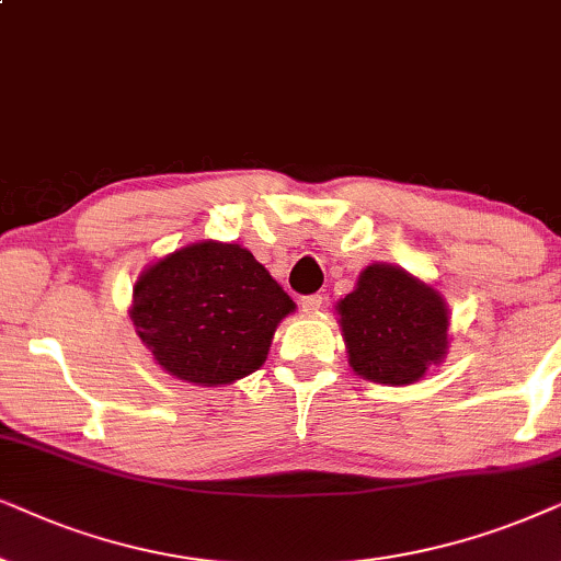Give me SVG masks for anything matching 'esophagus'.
<instances>
[{
	"mask_svg": "<svg viewBox=\"0 0 561 561\" xmlns=\"http://www.w3.org/2000/svg\"><path fill=\"white\" fill-rule=\"evenodd\" d=\"M300 305H302L305 312H318L320 308H323V295H308V297H302Z\"/></svg>",
	"mask_w": 561,
	"mask_h": 561,
	"instance_id": "1",
	"label": "esophagus"
}]
</instances>
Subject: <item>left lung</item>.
<instances>
[{
    "instance_id": "8db88e82",
    "label": "left lung",
    "mask_w": 561,
    "mask_h": 561,
    "mask_svg": "<svg viewBox=\"0 0 561 561\" xmlns=\"http://www.w3.org/2000/svg\"><path fill=\"white\" fill-rule=\"evenodd\" d=\"M348 367L367 382L405 387L449 354V305L428 282L375 261L335 302Z\"/></svg>"
}]
</instances>
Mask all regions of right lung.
Instances as JSON below:
<instances>
[{
	"instance_id": "obj_1",
	"label": "right lung",
	"mask_w": 561,
	"mask_h": 561,
	"mask_svg": "<svg viewBox=\"0 0 561 561\" xmlns=\"http://www.w3.org/2000/svg\"><path fill=\"white\" fill-rule=\"evenodd\" d=\"M295 308L249 249L207 238L148 264L128 316L167 375L220 387L266 362L276 325Z\"/></svg>"
}]
</instances>
